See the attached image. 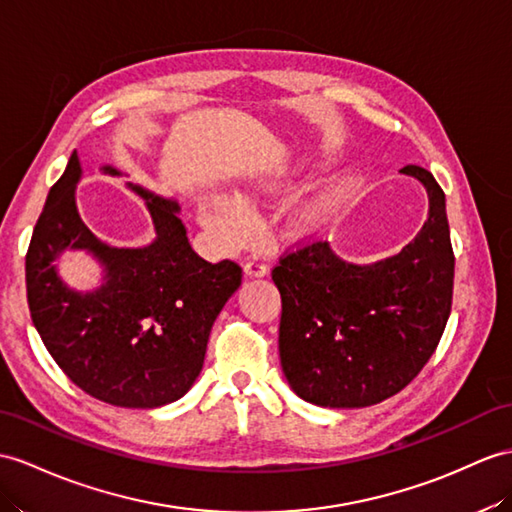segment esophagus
I'll list each match as a JSON object with an SVG mask.
<instances>
[{"instance_id": "1", "label": "esophagus", "mask_w": 512, "mask_h": 512, "mask_svg": "<svg viewBox=\"0 0 512 512\" xmlns=\"http://www.w3.org/2000/svg\"><path fill=\"white\" fill-rule=\"evenodd\" d=\"M243 271H245L247 278H263V276H267V273H269V267L260 258L252 256V258L245 260Z\"/></svg>"}]
</instances>
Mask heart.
<instances>
[{"label": "heart", "mask_w": 512, "mask_h": 512, "mask_svg": "<svg viewBox=\"0 0 512 512\" xmlns=\"http://www.w3.org/2000/svg\"><path fill=\"white\" fill-rule=\"evenodd\" d=\"M273 191V184L265 180H249L245 184L243 197H236L230 193H210L202 206H199V219L204 226L215 234V239L223 245H239L243 243L254 226L252 208L247 206V199ZM328 213V199H319V202L306 206L304 221L315 223L323 219Z\"/></svg>", "instance_id": "heart-1"}]
</instances>
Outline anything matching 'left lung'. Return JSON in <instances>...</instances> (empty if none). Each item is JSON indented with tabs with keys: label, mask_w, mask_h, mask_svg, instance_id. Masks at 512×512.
<instances>
[{
	"label": "left lung",
	"mask_w": 512,
	"mask_h": 512,
	"mask_svg": "<svg viewBox=\"0 0 512 512\" xmlns=\"http://www.w3.org/2000/svg\"><path fill=\"white\" fill-rule=\"evenodd\" d=\"M406 176L428 191V219L400 254L345 263L328 241L280 258V363L302 400L363 408L400 393L428 363L450 319L454 252L445 193L423 167Z\"/></svg>",
	"instance_id": "left-lung-1"
}]
</instances>
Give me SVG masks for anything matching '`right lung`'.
Masks as SVG:
<instances>
[{
    "mask_svg": "<svg viewBox=\"0 0 512 512\" xmlns=\"http://www.w3.org/2000/svg\"><path fill=\"white\" fill-rule=\"evenodd\" d=\"M102 171L121 176L115 167ZM80 178L73 152L32 232L26 289L34 328L67 378L95 400L121 408L176 402L202 371L210 330L241 286V267L197 256L180 206L132 182L128 189L145 199L156 239L145 247L102 243L78 213ZM67 246L100 260L99 290L80 294L61 282L53 260Z\"/></svg>",
    "mask_w": 512,
    "mask_h": 512,
    "instance_id": "add662e5",
    "label": "right lung"
}]
</instances>
